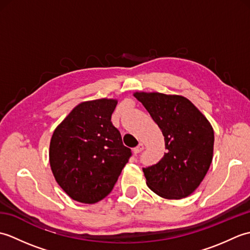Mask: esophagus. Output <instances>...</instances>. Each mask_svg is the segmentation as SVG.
<instances>
[{
    "label": "esophagus",
    "instance_id": "obj_1",
    "mask_svg": "<svg viewBox=\"0 0 250 250\" xmlns=\"http://www.w3.org/2000/svg\"><path fill=\"white\" fill-rule=\"evenodd\" d=\"M143 150H144V145H143V144H139V145H137V146L134 148V149H133V152H134L135 156H137V155H140V153H141Z\"/></svg>",
    "mask_w": 250,
    "mask_h": 250
}]
</instances>
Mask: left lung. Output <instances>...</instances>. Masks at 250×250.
I'll list each match as a JSON object with an SVG mask.
<instances>
[{
    "label": "left lung",
    "instance_id": "obj_1",
    "mask_svg": "<svg viewBox=\"0 0 250 250\" xmlns=\"http://www.w3.org/2000/svg\"><path fill=\"white\" fill-rule=\"evenodd\" d=\"M161 129L166 149L161 160L143 167L147 186L166 199H183L199 187L210 167L214 131L204 115L180 95L136 92Z\"/></svg>",
    "mask_w": 250,
    "mask_h": 250
}]
</instances>
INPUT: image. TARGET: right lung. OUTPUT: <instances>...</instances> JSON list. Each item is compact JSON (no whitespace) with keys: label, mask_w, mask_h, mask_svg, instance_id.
<instances>
[{"label":"right lung","mask_w":250,"mask_h":250,"mask_svg":"<svg viewBox=\"0 0 250 250\" xmlns=\"http://www.w3.org/2000/svg\"><path fill=\"white\" fill-rule=\"evenodd\" d=\"M116 105L108 99L78 104L52 134V173L73 200L93 204L104 199L132 156L110 121Z\"/></svg>","instance_id":"1"}]
</instances>
